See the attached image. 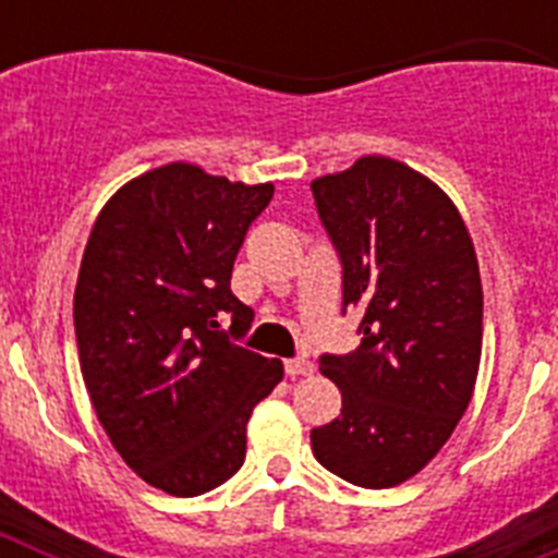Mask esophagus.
Segmentation results:
<instances>
[{"label":"esophagus","instance_id":"1","mask_svg":"<svg viewBox=\"0 0 558 558\" xmlns=\"http://www.w3.org/2000/svg\"><path fill=\"white\" fill-rule=\"evenodd\" d=\"M284 372H288V377H310L315 372V366L307 357H290L284 360Z\"/></svg>","mask_w":558,"mask_h":558}]
</instances>
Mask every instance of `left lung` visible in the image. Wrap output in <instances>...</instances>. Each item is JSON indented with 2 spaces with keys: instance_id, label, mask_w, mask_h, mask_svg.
Here are the masks:
<instances>
[{
  "instance_id": "left-lung-1",
  "label": "left lung",
  "mask_w": 558,
  "mask_h": 558,
  "mask_svg": "<svg viewBox=\"0 0 558 558\" xmlns=\"http://www.w3.org/2000/svg\"><path fill=\"white\" fill-rule=\"evenodd\" d=\"M343 268V310L363 307L360 347L322 354L340 416L310 433L322 466L363 489L416 475L475 391L483 290L456 204L386 156L310 184Z\"/></svg>"
}]
</instances>
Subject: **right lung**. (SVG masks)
Segmentation results:
<instances>
[{"label": "right lung", "mask_w": 558, "mask_h": 558, "mask_svg": "<svg viewBox=\"0 0 558 558\" xmlns=\"http://www.w3.org/2000/svg\"><path fill=\"white\" fill-rule=\"evenodd\" d=\"M270 198L274 184L172 161L117 190L83 251V383L113 450L167 495H204L243 466L251 411L284 374L236 343L254 313L231 293L236 251Z\"/></svg>", "instance_id": "1"}]
</instances>
